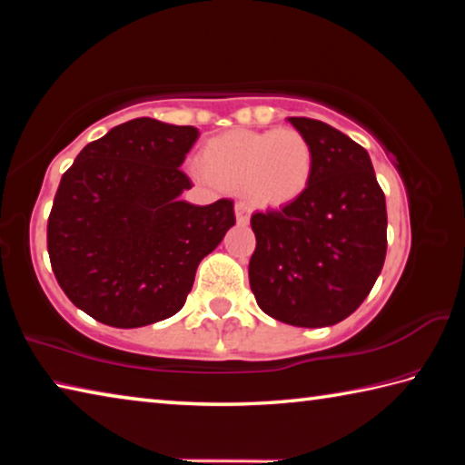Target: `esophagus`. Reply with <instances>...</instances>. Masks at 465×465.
Instances as JSON below:
<instances>
[{
	"label": "esophagus",
	"mask_w": 465,
	"mask_h": 465,
	"mask_svg": "<svg viewBox=\"0 0 465 465\" xmlns=\"http://www.w3.org/2000/svg\"><path fill=\"white\" fill-rule=\"evenodd\" d=\"M250 213H252V209L246 203H235V219H238L240 225L250 223Z\"/></svg>",
	"instance_id": "obj_1"
}]
</instances>
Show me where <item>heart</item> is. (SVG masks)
Returning <instances> with one entry per match:
<instances>
[{"label":"heart","mask_w":465,"mask_h":465,"mask_svg":"<svg viewBox=\"0 0 465 465\" xmlns=\"http://www.w3.org/2000/svg\"><path fill=\"white\" fill-rule=\"evenodd\" d=\"M313 149L297 129H233L209 139L193 174L225 191H248L266 207H285L308 193Z\"/></svg>","instance_id":"heart-1"}]
</instances>
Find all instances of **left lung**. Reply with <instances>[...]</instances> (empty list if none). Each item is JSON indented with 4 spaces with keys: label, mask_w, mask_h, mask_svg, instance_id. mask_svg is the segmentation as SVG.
Segmentation results:
<instances>
[{
    "label": "left lung",
    "mask_w": 465,
    "mask_h": 465,
    "mask_svg": "<svg viewBox=\"0 0 465 465\" xmlns=\"http://www.w3.org/2000/svg\"><path fill=\"white\" fill-rule=\"evenodd\" d=\"M313 149L302 199L250 219L256 250L248 277L271 318L324 328L349 318L373 289L388 248L385 196L371 157L330 124L289 116Z\"/></svg>",
    "instance_id": "1"
}]
</instances>
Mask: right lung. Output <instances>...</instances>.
Instances as JSON below:
<instances>
[{
    "instance_id": "1",
    "label": "right lung",
    "mask_w": 465,
    "mask_h": 465,
    "mask_svg": "<svg viewBox=\"0 0 465 465\" xmlns=\"http://www.w3.org/2000/svg\"><path fill=\"white\" fill-rule=\"evenodd\" d=\"M199 129L133 119L77 153L46 225L54 277L75 308L114 328L174 316L196 266L235 223L233 201L193 204L183 166Z\"/></svg>"
}]
</instances>
